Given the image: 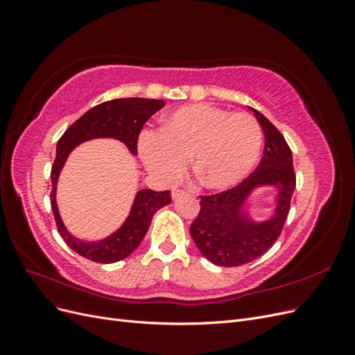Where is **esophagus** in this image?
Wrapping results in <instances>:
<instances>
[{"label":"esophagus","instance_id":"esophagus-1","mask_svg":"<svg viewBox=\"0 0 355 355\" xmlns=\"http://www.w3.org/2000/svg\"><path fill=\"white\" fill-rule=\"evenodd\" d=\"M185 194H187V191H184V189H173V191H171V198L176 200V198L185 196Z\"/></svg>","mask_w":355,"mask_h":355}]
</instances>
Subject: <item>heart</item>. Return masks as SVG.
Listing matches in <instances>:
<instances>
[{
  "instance_id": "1",
  "label": "heart",
  "mask_w": 355,
  "mask_h": 355,
  "mask_svg": "<svg viewBox=\"0 0 355 355\" xmlns=\"http://www.w3.org/2000/svg\"><path fill=\"white\" fill-rule=\"evenodd\" d=\"M262 128L250 114H231L211 105H187L171 112L164 127H145L137 151L149 173L173 182L188 164L201 184L222 189L253 170L262 148Z\"/></svg>"
}]
</instances>
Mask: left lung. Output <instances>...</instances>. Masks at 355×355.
Wrapping results in <instances>:
<instances>
[{
    "mask_svg": "<svg viewBox=\"0 0 355 355\" xmlns=\"http://www.w3.org/2000/svg\"><path fill=\"white\" fill-rule=\"evenodd\" d=\"M250 110L265 135L259 166L240 185L200 196L201 209L189 228L201 254L219 266L249 263L271 249L280 237L296 187L293 157L286 139L263 114ZM262 186L276 188V209L270 220L256 223L243 206L251 192Z\"/></svg>",
    "mask_w": 355,
    "mask_h": 355,
    "instance_id": "left-lung-1",
    "label": "left lung"
}]
</instances>
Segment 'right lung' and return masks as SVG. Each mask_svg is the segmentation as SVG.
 <instances>
[{"label": "right lung", "mask_w": 355, "mask_h": 355, "mask_svg": "<svg viewBox=\"0 0 355 355\" xmlns=\"http://www.w3.org/2000/svg\"><path fill=\"white\" fill-rule=\"evenodd\" d=\"M163 106V101L142 98H125L103 102L80 116L59 139L56 158L51 167V209L63 241L85 259L99 263H114L130 256L144 240L154 213L171 201L170 191H137L130 213L120 228L103 240L84 241L68 232L59 214L56 187L60 170L65 166L73 148L83 142L92 141V139H116L128 148V151L136 155L137 137L144 124Z\"/></svg>", "instance_id": "right-lung-1"}]
</instances>
